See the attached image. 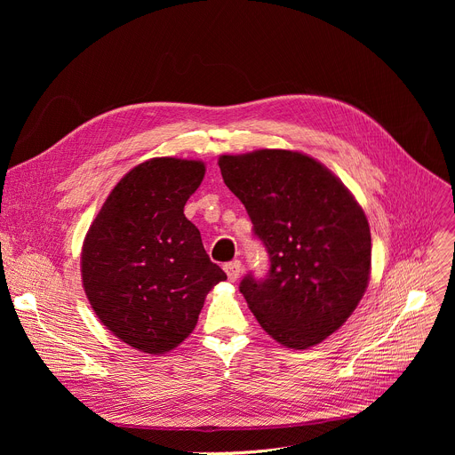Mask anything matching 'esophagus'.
I'll return each instance as SVG.
<instances>
[{"label": "esophagus", "instance_id": "34e87169", "mask_svg": "<svg viewBox=\"0 0 455 455\" xmlns=\"http://www.w3.org/2000/svg\"><path fill=\"white\" fill-rule=\"evenodd\" d=\"M225 271H227L228 280H230V282H235L237 278H240V275H242V261H240V259L230 261V264L225 266Z\"/></svg>", "mask_w": 455, "mask_h": 455}]
</instances>
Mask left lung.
<instances>
[{
    "instance_id": "left-lung-1",
    "label": "left lung",
    "mask_w": 455,
    "mask_h": 455,
    "mask_svg": "<svg viewBox=\"0 0 455 455\" xmlns=\"http://www.w3.org/2000/svg\"><path fill=\"white\" fill-rule=\"evenodd\" d=\"M225 184L245 204L271 259L264 280L240 291L280 345L309 348L339 330L371 278V228L348 188L299 151L223 155Z\"/></svg>"
}]
</instances>
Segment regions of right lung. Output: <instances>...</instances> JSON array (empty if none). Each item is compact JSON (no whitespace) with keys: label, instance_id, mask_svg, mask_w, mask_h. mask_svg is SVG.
Here are the masks:
<instances>
[{"label":"right lung","instance_id":"obj_1","mask_svg":"<svg viewBox=\"0 0 455 455\" xmlns=\"http://www.w3.org/2000/svg\"><path fill=\"white\" fill-rule=\"evenodd\" d=\"M204 162H141L119 180L90 225L83 288L95 315L132 348L165 354L194 331L204 299L227 280L210 261L184 204L201 186Z\"/></svg>","mask_w":455,"mask_h":455}]
</instances>
